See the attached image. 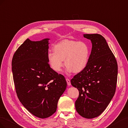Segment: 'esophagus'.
<instances>
[{
  "instance_id": "1",
  "label": "esophagus",
  "mask_w": 128,
  "mask_h": 128,
  "mask_svg": "<svg viewBox=\"0 0 128 128\" xmlns=\"http://www.w3.org/2000/svg\"><path fill=\"white\" fill-rule=\"evenodd\" d=\"M66 82H67V84H68V86H70L71 85V82H70V79H66Z\"/></svg>"
}]
</instances>
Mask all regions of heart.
Segmentation results:
<instances>
[{"instance_id": "heart-1", "label": "heart", "mask_w": 128, "mask_h": 128, "mask_svg": "<svg viewBox=\"0 0 128 128\" xmlns=\"http://www.w3.org/2000/svg\"><path fill=\"white\" fill-rule=\"evenodd\" d=\"M54 52H48L47 57L50 67L57 72L64 65L68 73H80L86 68L90 58V48L85 42L74 40H63L54 46Z\"/></svg>"}]
</instances>
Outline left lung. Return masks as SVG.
<instances>
[{"label":"left lung","mask_w":128,"mask_h":128,"mask_svg":"<svg viewBox=\"0 0 128 128\" xmlns=\"http://www.w3.org/2000/svg\"><path fill=\"white\" fill-rule=\"evenodd\" d=\"M83 35L92 44L88 63L84 70L74 76L71 84L79 92L75 102L76 112L83 118H93L105 110L114 96L118 67L102 36Z\"/></svg>","instance_id":"obj_1"}]
</instances>
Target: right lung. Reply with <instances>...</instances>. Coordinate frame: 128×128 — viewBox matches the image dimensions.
Instances as JSON below:
<instances>
[{"label": "right lung", "instance_id": "obj_1", "mask_svg": "<svg viewBox=\"0 0 128 128\" xmlns=\"http://www.w3.org/2000/svg\"><path fill=\"white\" fill-rule=\"evenodd\" d=\"M27 38L14 54L12 70L16 92L31 114L45 118L56 112L58 101L66 90L64 76L50 67L49 41Z\"/></svg>", "mask_w": 128, "mask_h": 128}]
</instances>
